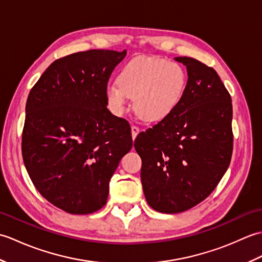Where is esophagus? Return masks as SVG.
I'll return each mask as SVG.
<instances>
[{"label": "esophagus", "instance_id": "esophagus-1", "mask_svg": "<svg viewBox=\"0 0 262 262\" xmlns=\"http://www.w3.org/2000/svg\"><path fill=\"white\" fill-rule=\"evenodd\" d=\"M140 130H141L140 127H137V126H135V125L132 126V136H133V140H135L137 134H138V133H140Z\"/></svg>", "mask_w": 262, "mask_h": 262}]
</instances>
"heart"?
<instances>
[{"label":"heart","instance_id":"heart-1","mask_svg":"<svg viewBox=\"0 0 262 262\" xmlns=\"http://www.w3.org/2000/svg\"><path fill=\"white\" fill-rule=\"evenodd\" d=\"M187 76L179 64L159 57L138 56L128 62L119 82L105 90L108 103L121 115L128 100L135 97V109L143 118L160 121L173 113L185 94Z\"/></svg>","mask_w":262,"mask_h":262}]
</instances>
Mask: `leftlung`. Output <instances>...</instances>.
Instances as JSON below:
<instances>
[{
    "label": "left lung",
    "mask_w": 262,
    "mask_h": 262,
    "mask_svg": "<svg viewBox=\"0 0 262 262\" xmlns=\"http://www.w3.org/2000/svg\"><path fill=\"white\" fill-rule=\"evenodd\" d=\"M174 59L187 68L185 94L173 113L134 142L146 202L165 214L181 213L207 198L233 151L232 99L219 74L194 58Z\"/></svg>",
    "instance_id": "obj_1"
}]
</instances>
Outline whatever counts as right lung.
Here are the masks:
<instances>
[{"label":"right lung","mask_w":262,"mask_h":262,"mask_svg":"<svg viewBox=\"0 0 262 262\" xmlns=\"http://www.w3.org/2000/svg\"><path fill=\"white\" fill-rule=\"evenodd\" d=\"M126 51H91L56 59L28 96L22 158L37 190L66 213L107 203L109 181L133 146L128 121L108 110L109 77Z\"/></svg>","instance_id":"obj_1"}]
</instances>
